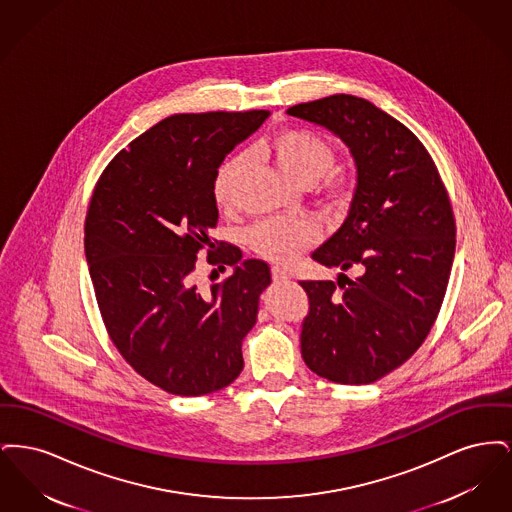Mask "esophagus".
Returning a JSON list of instances; mask_svg holds the SVG:
<instances>
[{
  "mask_svg": "<svg viewBox=\"0 0 512 512\" xmlns=\"http://www.w3.org/2000/svg\"><path fill=\"white\" fill-rule=\"evenodd\" d=\"M288 278H290V274L284 268L272 267V280L274 282H288Z\"/></svg>",
  "mask_w": 512,
  "mask_h": 512,
  "instance_id": "34e87169",
  "label": "esophagus"
}]
</instances>
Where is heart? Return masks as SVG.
I'll list each match as a JSON object with an SVG mask.
<instances>
[{"label":"heart","instance_id":"obj_1","mask_svg":"<svg viewBox=\"0 0 512 512\" xmlns=\"http://www.w3.org/2000/svg\"><path fill=\"white\" fill-rule=\"evenodd\" d=\"M259 153H265L274 159L280 171L286 172L297 184H313L332 169L336 161V151L320 134L309 128H284L272 138L259 142L255 147ZM247 155L238 153L230 157L215 178L213 195L220 207L230 203L232 186L244 169ZM332 190L338 197L345 194L347 180H334ZM317 240V230L307 220L268 219L255 224L247 232L249 247L272 263L288 265L295 261L305 249H309Z\"/></svg>","mask_w":512,"mask_h":512}]
</instances>
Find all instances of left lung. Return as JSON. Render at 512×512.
<instances>
[{"mask_svg": "<svg viewBox=\"0 0 512 512\" xmlns=\"http://www.w3.org/2000/svg\"><path fill=\"white\" fill-rule=\"evenodd\" d=\"M288 115L332 130L357 165L347 219L311 257L361 276L299 282L311 305L301 355L330 382L372 384L409 361L438 318L455 255L451 199L424 144L374 103L336 94Z\"/></svg>", "mask_w": 512, "mask_h": 512, "instance_id": "8db88e82", "label": "left lung"}]
</instances>
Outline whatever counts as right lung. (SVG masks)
<instances>
[{
  "label": "right lung",
  "instance_id": "obj_1",
  "mask_svg": "<svg viewBox=\"0 0 512 512\" xmlns=\"http://www.w3.org/2000/svg\"><path fill=\"white\" fill-rule=\"evenodd\" d=\"M268 111L172 115L121 149L101 172L84 222V249L105 330L153 386L197 397L230 386L242 341L270 284L265 261L209 236L220 163ZM235 267L209 293L191 280L196 253Z\"/></svg>",
  "mask_w": 512,
  "mask_h": 512
}]
</instances>
